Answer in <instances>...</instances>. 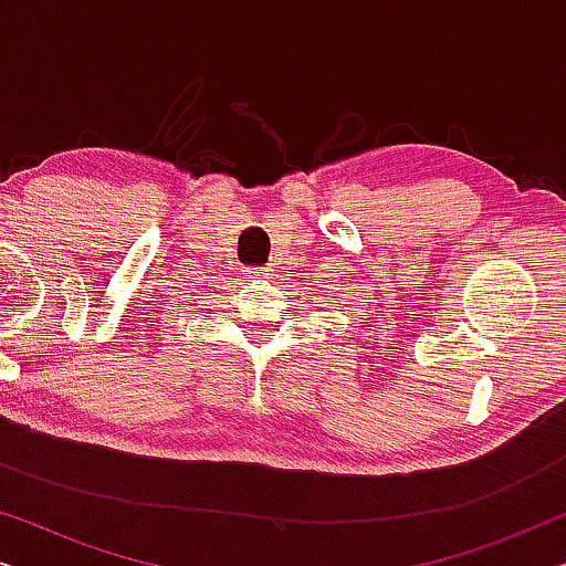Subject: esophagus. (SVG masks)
Here are the masks:
<instances>
[{
  "mask_svg": "<svg viewBox=\"0 0 566 566\" xmlns=\"http://www.w3.org/2000/svg\"><path fill=\"white\" fill-rule=\"evenodd\" d=\"M242 275H247V277H268L270 270L268 268H244Z\"/></svg>",
  "mask_w": 566,
  "mask_h": 566,
  "instance_id": "obj_1",
  "label": "esophagus"
}]
</instances>
